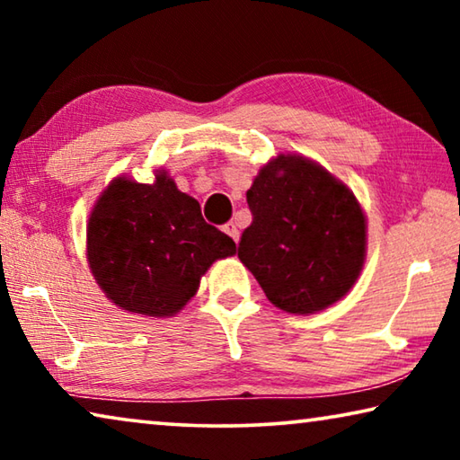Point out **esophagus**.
Returning a JSON list of instances; mask_svg holds the SVG:
<instances>
[{"mask_svg": "<svg viewBox=\"0 0 460 460\" xmlns=\"http://www.w3.org/2000/svg\"><path fill=\"white\" fill-rule=\"evenodd\" d=\"M223 231L227 233L229 237H233V241H235V243H237V241H239V229H237L235 223H233V221L225 223V225H223Z\"/></svg>", "mask_w": 460, "mask_h": 460, "instance_id": "1", "label": "esophagus"}]
</instances>
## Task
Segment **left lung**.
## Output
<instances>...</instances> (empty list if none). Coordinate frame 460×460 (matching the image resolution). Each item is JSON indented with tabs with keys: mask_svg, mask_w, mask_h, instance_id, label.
<instances>
[{
	"mask_svg": "<svg viewBox=\"0 0 460 460\" xmlns=\"http://www.w3.org/2000/svg\"><path fill=\"white\" fill-rule=\"evenodd\" d=\"M239 260L271 305L292 314L341 300L365 260V215L353 192L316 162L279 154L260 170Z\"/></svg>",
	"mask_w": 460,
	"mask_h": 460,
	"instance_id": "8db88e82",
	"label": "left lung"
}]
</instances>
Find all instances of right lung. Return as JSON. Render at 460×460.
<instances>
[{
	"label": "right lung",
	"mask_w": 460,
	"mask_h": 460,
	"mask_svg": "<svg viewBox=\"0 0 460 460\" xmlns=\"http://www.w3.org/2000/svg\"><path fill=\"white\" fill-rule=\"evenodd\" d=\"M235 241L202 219L200 205L166 172L154 184L118 178L101 194L87 227V258L109 300L129 313L172 316Z\"/></svg>",
	"instance_id": "obj_1"
}]
</instances>
